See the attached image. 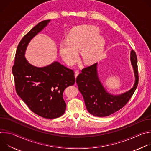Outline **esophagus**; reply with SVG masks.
Listing matches in <instances>:
<instances>
[{
  "label": "esophagus",
  "mask_w": 151,
  "mask_h": 151,
  "mask_svg": "<svg viewBox=\"0 0 151 151\" xmlns=\"http://www.w3.org/2000/svg\"><path fill=\"white\" fill-rule=\"evenodd\" d=\"M79 73H80V72H79V70H76V71L75 72V78L77 77V76L79 74Z\"/></svg>",
  "instance_id": "esophagus-1"
}]
</instances>
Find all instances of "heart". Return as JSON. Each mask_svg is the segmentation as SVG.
Wrapping results in <instances>:
<instances>
[{"instance_id": "obj_1", "label": "heart", "mask_w": 151, "mask_h": 151, "mask_svg": "<svg viewBox=\"0 0 151 151\" xmlns=\"http://www.w3.org/2000/svg\"><path fill=\"white\" fill-rule=\"evenodd\" d=\"M100 29L92 25L74 27L59 45L60 54L69 65H73L79 58L82 49L83 61L86 64L96 62L101 56L105 47V39L100 35Z\"/></svg>"}]
</instances>
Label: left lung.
Here are the masks:
<instances>
[{"instance_id": "1", "label": "left lung", "mask_w": 151, "mask_h": 151, "mask_svg": "<svg viewBox=\"0 0 151 151\" xmlns=\"http://www.w3.org/2000/svg\"><path fill=\"white\" fill-rule=\"evenodd\" d=\"M130 61L134 73V83L130 90L117 95L109 93L104 88L99 77L97 63L82 70L76 82L90 114L99 117L107 116L122 108L130 99L139 81L137 58L133 50L130 53Z\"/></svg>"}]
</instances>
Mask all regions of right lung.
Wrapping results in <instances>:
<instances>
[{"instance_id": "1", "label": "right lung", "mask_w": 151, "mask_h": 151, "mask_svg": "<svg viewBox=\"0 0 151 151\" xmlns=\"http://www.w3.org/2000/svg\"><path fill=\"white\" fill-rule=\"evenodd\" d=\"M50 21L39 23L21 40L12 71L17 93L29 109L40 116L54 119L65 112L66 104L63 94L68 87L75 84L74 72L56 61L44 67H36L25 57L30 40Z\"/></svg>"}]
</instances>
